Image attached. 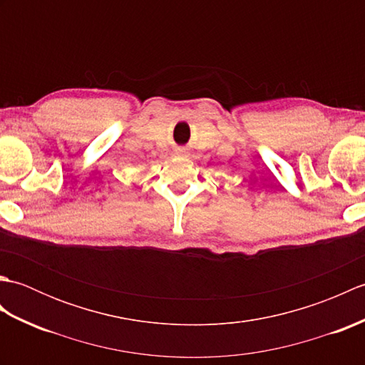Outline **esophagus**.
<instances>
[{"label": "esophagus", "mask_w": 365, "mask_h": 365, "mask_svg": "<svg viewBox=\"0 0 365 365\" xmlns=\"http://www.w3.org/2000/svg\"><path fill=\"white\" fill-rule=\"evenodd\" d=\"M175 153H177V155H185V153H187V150H185V149H177Z\"/></svg>", "instance_id": "34e87169"}]
</instances>
